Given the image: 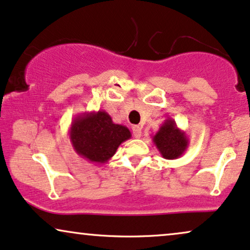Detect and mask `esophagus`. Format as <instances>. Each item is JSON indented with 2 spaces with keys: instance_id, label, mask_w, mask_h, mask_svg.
<instances>
[{
  "instance_id": "34e87169",
  "label": "esophagus",
  "mask_w": 250,
  "mask_h": 250,
  "mask_svg": "<svg viewBox=\"0 0 250 250\" xmlns=\"http://www.w3.org/2000/svg\"><path fill=\"white\" fill-rule=\"evenodd\" d=\"M132 135L136 138H140L142 136V127H140V125H132Z\"/></svg>"
}]
</instances>
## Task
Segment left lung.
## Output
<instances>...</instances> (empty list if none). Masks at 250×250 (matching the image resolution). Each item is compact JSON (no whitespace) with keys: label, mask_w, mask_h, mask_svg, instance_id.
I'll list each match as a JSON object with an SVG mask.
<instances>
[{"label":"left lung","mask_w":250,"mask_h":250,"mask_svg":"<svg viewBox=\"0 0 250 250\" xmlns=\"http://www.w3.org/2000/svg\"><path fill=\"white\" fill-rule=\"evenodd\" d=\"M152 142L165 159H178L189 146L188 136L178 128L173 119H167L152 136Z\"/></svg>","instance_id":"obj_1"}]
</instances>
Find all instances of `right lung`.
<instances>
[{
	"label": "right lung",
	"instance_id": "right-lung-1",
	"mask_svg": "<svg viewBox=\"0 0 250 250\" xmlns=\"http://www.w3.org/2000/svg\"><path fill=\"white\" fill-rule=\"evenodd\" d=\"M72 147L87 162L103 165L131 137L127 127L116 125L105 110L85 112L72 119L69 130Z\"/></svg>",
	"mask_w": 250,
	"mask_h": 250
}]
</instances>
